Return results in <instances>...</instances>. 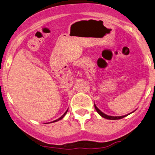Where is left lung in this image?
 Masks as SVG:
<instances>
[{
    "label": "left lung",
    "instance_id": "1",
    "mask_svg": "<svg viewBox=\"0 0 155 155\" xmlns=\"http://www.w3.org/2000/svg\"><path fill=\"white\" fill-rule=\"evenodd\" d=\"M94 107H95V108H96L97 112L98 113V114L100 115L101 116H102L103 117H104V118H106V119H108V120H118V119L123 118V117L127 116V115H123V116H110V115H108L105 114V113H104L103 112H101V111L98 108H97L95 104H94Z\"/></svg>",
    "mask_w": 155,
    "mask_h": 155
}]
</instances>
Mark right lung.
Instances as JSON below:
<instances>
[{"instance_id":"add662e5","label":"right lung","mask_w":155,"mask_h":155,"mask_svg":"<svg viewBox=\"0 0 155 155\" xmlns=\"http://www.w3.org/2000/svg\"><path fill=\"white\" fill-rule=\"evenodd\" d=\"M67 111H66V112H65L64 113V115H61V116L60 117H59V118H58V119H57V120H54V121H53V123H54V122H57V121H58V120H59L62 119V118H63V117H64V115H66V113H67ZM51 123H52V122H51Z\"/></svg>"}]
</instances>
